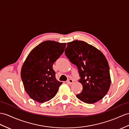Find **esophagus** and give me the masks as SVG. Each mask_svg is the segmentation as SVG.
Segmentation results:
<instances>
[{"instance_id":"obj_1","label":"esophagus","mask_w":129,"mask_h":129,"mask_svg":"<svg viewBox=\"0 0 129 129\" xmlns=\"http://www.w3.org/2000/svg\"><path fill=\"white\" fill-rule=\"evenodd\" d=\"M67 83L69 84H72V83H73V80L71 79V78H70V79H69L68 80H67Z\"/></svg>"}]
</instances>
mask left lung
Segmentation results:
<instances>
[{
	"label": "left lung",
	"mask_w": 129,
	"mask_h": 129,
	"mask_svg": "<svg viewBox=\"0 0 129 129\" xmlns=\"http://www.w3.org/2000/svg\"><path fill=\"white\" fill-rule=\"evenodd\" d=\"M65 55L76 66L79 80L83 85L77 97L85 103L91 104L102 99L111 85L109 67L102 53L84 41L75 40L67 43Z\"/></svg>",
	"instance_id": "left-lung-1"
}]
</instances>
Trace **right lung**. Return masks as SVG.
<instances>
[{"instance_id": "obj_1", "label": "right lung", "mask_w": 129, "mask_h": 129, "mask_svg": "<svg viewBox=\"0 0 129 129\" xmlns=\"http://www.w3.org/2000/svg\"><path fill=\"white\" fill-rule=\"evenodd\" d=\"M66 43L54 40L41 43L30 52L22 66L21 77L32 99L44 103L57 93L62 82L56 80L52 66L64 52Z\"/></svg>"}]
</instances>
